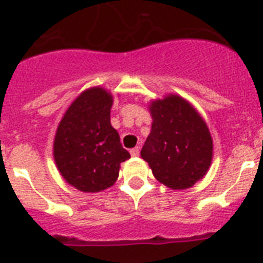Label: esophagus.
Returning <instances> with one entry per match:
<instances>
[{
  "label": "esophagus",
  "instance_id": "obj_1",
  "mask_svg": "<svg viewBox=\"0 0 263 263\" xmlns=\"http://www.w3.org/2000/svg\"><path fill=\"white\" fill-rule=\"evenodd\" d=\"M130 155L133 156V157H138V156H140V147H133V149L130 151Z\"/></svg>",
  "mask_w": 263,
  "mask_h": 263
}]
</instances>
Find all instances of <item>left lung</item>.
<instances>
[{"mask_svg": "<svg viewBox=\"0 0 263 263\" xmlns=\"http://www.w3.org/2000/svg\"><path fill=\"white\" fill-rule=\"evenodd\" d=\"M152 130L141 151L156 179L171 190H186L203 179L214 156L212 137L196 108L168 94L149 103Z\"/></svg>", "mask_w": 263, "mask_h": 263, "instance_id": "left-lung-1", "label": "left lung"}]
</instances>
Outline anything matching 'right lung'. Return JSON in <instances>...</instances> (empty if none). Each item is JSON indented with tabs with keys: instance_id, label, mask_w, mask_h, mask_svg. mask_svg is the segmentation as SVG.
Instances as JSON below:
<instances>
[{
	"instance_id": "right-lung-1",
	"label": "right lung",
	"mask_w": 263,
	"mask_h": 263,
	"mask_svg": "<svg viewBox=\"0 0 263 263\" xmlns=\"http://www.w3.org/2000/svg\"><path fill=\"white\" fill-rule=\"evenodd\" d=\"M112 95L103 87L84 90L64 112L53 140V158L69 185L101 192L114 185L121 162L130 158L110 122Z\"/></svg>"
}]
</instances>
